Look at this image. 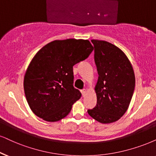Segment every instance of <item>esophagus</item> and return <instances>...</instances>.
<instances>
[{"mask_svg":"<svg viewBox=\"0 0 156 156\" xmlns=\"http://www.w3.org/2000/svg\"><path fill=\"white\" fill-rule=\"evenodd\" d=\"M81 93H82V96H84L85 95H86V89H85V88H83V89L81 90Z\"/></svg>","mask_w":156,"mask_h":156,"instance_id":"34e87169","label":"esophagus"}]
</instances>
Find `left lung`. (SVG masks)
Wrapping results in <instances>:
<instances>
[{
	"label": "left lung",
	"instance_id": "1",
	"mask_svg": "<svg viewBox=\"0 0 156 156\" xmlns=\"http://www.w3.org/2000/svg\"><path fill=\"white\" fill-rule=\"evenodd\" d=\"M98 74L95 90L97 103L88 113L96 121L112 123L128 109L135 86L133 66L125 53L106 41L92 39Z\"/></svg>",
	"mask_w": 156,
	"mask_h": 156
}]
</instances>
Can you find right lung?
<instances>
[{"label":"right lung","instance_id":"obj_1","mask_svg":"<svg viewBox=\"0 0 156 156\" xmlns=\"http://www.w3.org/2000/svg\"><path fill=\"white\" fill-rule=\"evenodd\" d=\"M88 40H55L38 51L23 80L25 96L31 111L47 122H57L70 113L81 96L73 86V67L92 52Z\"/></svg>","mask_w":156,"mask_h":156}]
</instances>
